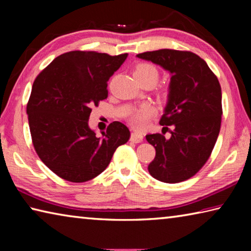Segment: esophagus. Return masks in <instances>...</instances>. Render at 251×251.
I'll return each instance as SVG.
<instances>
[{
	"mask_svg": "<svg viewBox=\"0 0 251 251\" xmlns=\"http://www.w3.org/2000/svg\"><path fill=\"white\" fill-rule=\"evenodd\" d=\"M143 139H144V136L141 133H136V131H134V133L130 134V142L142 143Z\"/></svg>",
	"mask_w": 251,
	"mask_h": 251,
	"instance_id": "esophagus-1",
	"label": "esophagus"
}]
</instances>
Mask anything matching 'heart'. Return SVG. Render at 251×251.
<instances>
[{"label": "heart", "instance_id": "obj_1", "mask_svg": "<svg viewBox=\"0 0 251 251\" xmlns=\"http://www.w3.org/2000/svg\"><path fill=\"white\" fill-rule=\"evenodd\" d=\"M135 76H143V77H151L156 79L158 77V71L156 67L148 63H142L135 67L134 77ZM155 114V108L151 105H143L141 107L135 109L129 116V122L131 126L136 129H141L146 125L148 120Z\"/></svg>", "mask_w": 251, "mask_h": 251}]
</instances>
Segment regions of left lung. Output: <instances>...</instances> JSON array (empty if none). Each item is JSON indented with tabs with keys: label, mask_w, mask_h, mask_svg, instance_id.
I'll return each instance as SVG.
<instances>
[{
	"label": "left lung",
	"mask_w": 251,
	"mask_h": 251,
	"mask_svg": "<svg viewBox=\"0 0 251 251\" xmlns=\"http://www.w3.org/2000/svg\"><path fill=\"white\" fill-rule=\"evenodd\" d=\"M136 57L159 65L172 76L159 124L173 125L175 129L169 138L161 134L146 135L156 150L148 172L163 182L184 181L205 165L217 141L223 115L218 78L192 52L165 49Z\"/></svg>",
	"instance_id": "1"
}]
</instances>
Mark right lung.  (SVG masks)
<instances>
[{
    "mask_svg": "<svg viewBox=\"0 0 251 251\" xmlns=\"http://www.w3.org/2000/svg\"><path fill=\"white\" fill-rule=\"evenodd\" d=\"M128 54L97 52L59 55L34 80L26 113L41 160L63 179L91 180L103 173L116 148L129 139L121 122L101 136L88 126L93 106L107 97V82Z\"/></svg>",
    "mask_w": 251,
    "mask_h": 251,
    "instance_id": "add662e5",
    "label": "right lung"
}]
</instances>
